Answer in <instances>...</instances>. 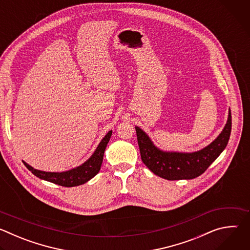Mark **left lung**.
<instances>
[{
    "label": "left lung",
    "mask_w": 250,
    "mask_h": 250,
    "mask_svg": "<svg viewBox=\"0 0 250 250\" xmlns=\"http://www.w3.org/2000/svg\"><path fill=\"white\" fill-rule=\"evenodd\" d=\"M141 160L155 175L166 180L194 179L202 175L226 148L231 131V113L220 135L205 148L191 153L167 152L157 148L149 136L135 126Z\"/></svg>",
    "instance_id": "left-lung-1"
}]
</instances>
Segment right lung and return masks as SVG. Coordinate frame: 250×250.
<instances>
[{"instance_id":"right-lung-1","label":"right lung","mask_w":250,"mask_h":250,"mask_svg":"<svg viewBox=\"0 0 250 250\" xmlns=\"http://www.w3.org/2000/svg\"><path fill=\"white\" fill-rule=\"evenodd\" d=\"M112 136V130L104 135L101 140L98 147L92 156L84 162L82 165L64 172H45L38 169H34L26 162L22 161L25 167L31 171L33 175L39 177L40 179L63 186V187H75L82 185L97 175L101 169V165L104 158V152L106 147V145Z\"/></svg>"}]
</instances>
